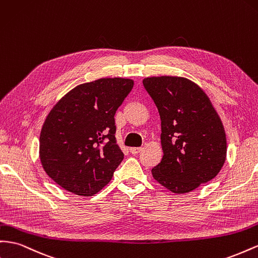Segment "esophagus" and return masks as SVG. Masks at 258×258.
Wrapping results in <instances>:
<instances>
[{
	"label": "esophagus",
	"instance_id": "34e87169",
	"mask_svg": "<svg viewBox=\"0 0 258 258\" xmlns=\"http://www.w3.org/2000/svg\"><path fill=\"white\" fill-rule=\"evenodd\" d=\"M142 150H143L142 148H130L129 149L131 154H139V153L142 152Z\"/></svg>",
	"mask_w": 258,
	"mask_h": 258
}]
</instances>
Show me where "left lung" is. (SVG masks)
<instances>
[{"instance_id":"1","label":"left lung","mask_w":258,"mask_h":258,"mask_svg":"<svg viewBox=\"0 0 258 258\" xmlns=\"http://www.w3.org/2000/svg\"><path fill=\"white\" fill-rule=\"evenodd\" d=\"M161 116L162 161L152 169L159 184L176 194L215 178L227 157L225 127L204 90L178 76L143 79Z\"/></svg>"}]
</instances>
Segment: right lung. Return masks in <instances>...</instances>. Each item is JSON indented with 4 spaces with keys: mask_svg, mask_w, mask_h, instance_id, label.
Segmentation results:
<instances>
[{
    "mask_svg": "<svg viewBox=\"0 0 258 258\" xmlns=\"http://www.w3.org/2000/svg\"><path fill=\"white\" fill-rule=\"evenodd\" d=\"M134 87L127 78H101L67 92L46 116L39 157L62 189L92 197L113 178L123 153L115 138L114 116Z\"/></svg>",
    "mask_w": 258,
    "mask_h": 258,
    "instance_id": "right-lung-1",
    "label": "right lung"
}]
</instances>
